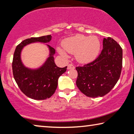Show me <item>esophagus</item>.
Returning <instances> with one entry per match:
<instances>
[{
    "label": "esophagus",
    "instance_id": "obj_1",
    "mask_svg": "<svg viewBox=\"0 0 134 134\" xmlns=\"http://www.w3.org/2000/svg\"><path fill=\"white\" fill-rule=\"evenodd\" d=\"M74 66L72 64H69L67 65V69H74Z\"/></svg>",
    "mask_w": 134,
    "mask_h": 134
}]
</instances>
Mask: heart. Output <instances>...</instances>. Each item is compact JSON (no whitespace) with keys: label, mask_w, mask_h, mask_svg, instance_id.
<instances>
[{"label":"heart","mask_w":134,"mask_h":134,"mask_svg":"<svg viewBox=\"0 0 134 134\" xmlns=\"http://www.w3.org/2000/svg\"><path fill=\"white\" fill-rule=\"evenodd\" d=\"M63 48H58L61 55L67 57V53L75 54L76 58L81 63H88L97 57L100 49V42L95 36L86 37L83 35H77L67 38L63 41Z\"/></svg>","instance_id":"heart-1"}]
</instances>
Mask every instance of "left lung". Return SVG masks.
Masks as SVG:
<instances>
[{
	"mask_svg": "<svg viewBox=\"0 0 134 134\" xmlns=\"http://www.w3.org/2000/svg\"><path fill=\"white\" fill-rule=\"evenodd\" d=\"M122 67V49L112 38H103V49L92 62L76 67V85L86 96L102 97L118 81Z\"/></svg>",
	"mask_w": 134,
	"mask_h": 134,
	"instance_id": "1",
	"label": "left lung"
}]
</instances>
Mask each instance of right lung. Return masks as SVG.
<instances>
[{
	"mask_svg": "<svg viewBox=\"0 0 134 134\" xmlns=\"http://www.w3.org/2000/svg\"><path fill=\"white\" fill-rule=\"evenodd\" d=\"M51 40V35L28 38L18 45L15 49L12 61L13 77L20 90L29 98L35 100L49 98L57 87L59 77L66 71L67 66L60 68L55 65L53 57L55 50L49 45H47L50 51L49 57L42 67L31 70L22 64L21 53L24 47L34 42H48Z\"/></svg>",
	"mask_w": 134,
	"mask_h": 134,
	"instance_id": "1",
	"label": "right lung"
}]
</instances>
